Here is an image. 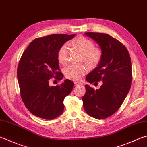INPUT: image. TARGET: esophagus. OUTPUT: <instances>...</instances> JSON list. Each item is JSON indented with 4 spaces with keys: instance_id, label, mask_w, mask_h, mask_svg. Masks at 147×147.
<instances>
[{
    "instance_id": "obj_1",
    "label": "esophagus",
    "mask_w": 147,
    "mask_h": 147,
    "mask_svg": "<svg viewBox=\"0 0 147 147\" xmlns=\"http://www.w3.org/2000/svg\"><path fill=\"white\" fill-rule=\"evenodd\" d=\"M74 84H75L76 85H83L82 83L81 82H77V81H75L74 82Z\"/></svg>"
}]
</instances>
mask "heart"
Returning a JSON list of instances; mask_svg holds the SVG:
<instances>
[{"label": "heart", "instance_id": "heart-1", "mask_svg": "<svg viewBox=\"0 0 147 147\" xmlns=\"http://www.w3.org/2000/svg\"><path fill=\"white\" fill-rule=\"evenodd\" d=\"M77 49L84 53L82 60L91 67H95L99 64L102 58V51L90 39L84 36H80L72 42ZM69 59V47L67 44H63L58 50V60L62 64H66ZM89 67L85 64H72L64 69V74L67 78L78 81L89 71Z\"/></svg>", "mask_w": 147, "mask_h": 147}]
</instances>
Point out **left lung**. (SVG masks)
Listing matches in <instances>:
<instances>
[{
	"instance_id": "8db88e82",
	"label": "left lung",
	"mask_w": 147,
	"mask_h": 147,
	"mask_svg": "<svg viewBox=\"0 0 147 147\" xmlns=\"http://www.w3.org/2000/svg\"><path fill=\"white\" fill-rule=\"evenodd\" d=\"M85 34L96 42L102 51L100 63L86 76V80L90 84L101 80L103 84L96 90L85 85L84 108L92 118L105 119L118 110L129 92L132 80L131 59L126 47L109 34Z\"/></svg>"
}]
</instances>
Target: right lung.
Wrapping results in <instances>:
<instances>
[{
    "instance_id": "1",
    "label": "right lung",
    "mask_w": 147,
    "mask_h": 147,
    "mask_svg": "<svg viewBox=\"0 0 147 147\" xmlns=\"http://www.w3.org/2000/svg\"><path fill=\"white\" fill-rule=\"evenodd\" d=\"M75 34H54L34 39L21 57L17 78L21 98L30 113L39 118L53 119L62 114L63 100L71 92L74 83L66 79L51 87L49 79L62 80L58 52L60 47Z\"/></svg>"
}]
</instances>
